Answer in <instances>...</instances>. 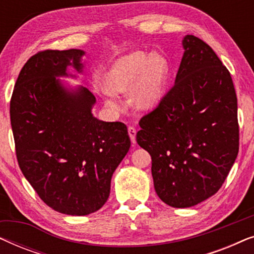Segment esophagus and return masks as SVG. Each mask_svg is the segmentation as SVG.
I'll list each match as a JSON object with an SVG mask.
<instances>
[{
	"instance_id": "1",
	"label": "esophagus",
	"mask_w": 254,
	"mask_h": 254,
	"mask_svg": "<svg viewBox=\"0 0 254 254\" xmlns=\"http://www.w3.org/2000/svg\"><path fill=\"white\" fill-rule=\"evenodd\" d=\"M128 135H129L130 141L133 142V143H135V142H136V129H135L134 127L129 126L128 127Z\"/></svg>"
}]
</instances>
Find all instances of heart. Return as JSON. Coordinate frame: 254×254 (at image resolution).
<instances>
[{
	"label": "heart",
	"mask_w": 254,
	"mask_h": 254,
	"mask_svg": "<svg viewBox=\"0 0 254 254\" xmlns=\"http://www.w3.org/2000/svg\"><path fill=\"white\" fill-rule=\"evenodd\" d=\"M170 76V64L163 55L134 52L113 64L105 77L104 96L107 105L118 109L113 95L126 93L133 87L131 103L137 110H150L161 102Z\"/></svg>",
	"instance_id": "obj_1"
}]
</instances>
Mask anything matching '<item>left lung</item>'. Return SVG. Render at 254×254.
I'll list each match as a JSON object with an SVG mask.
<instances>
[{"instance_id":"8db88e82","label":"left lung","mask_w":254,"mask_h":254,"mask_svg":"<svg viewBox=\"0 0 254 254\" xmlns=\"http://www.w3.org/2000/svg\"><path fill=\"white\" fill-rule=\"evenodd\" d=\"M175 84L141 118L140 147L151 156L155 190L163 202L187 208L214 195L237 158V96L216 53L189 34Z\"/></svg>"}]
</instances>
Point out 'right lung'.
Here are the masks:
<instances>
[{
    "label": "right lung",
    "instance_id": "right-lung-1",
    "mask_svg": "<svg viewBox=\"0 0 254 254\" xmlns=\"http://www.w3.org/2000/svg\"><path fill=\"white\" fill-rule=\"evenodd\" d=\"M82 50L43 51L20 70L10 100L17 161L48 207L83 216L100 209L111 179L130 148L126 125L92 116L96 97L57 79L83 71Z\"/></svg>",
    "mask_w": 254,
    "mask_h": 254
}]
</instances>
